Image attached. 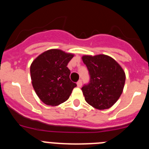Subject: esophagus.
<instances>
[{
  "label": "esophagus",
  "instance_id": "obj_1",
  "mask_svg": "<svg viewBox=\"0 0 149 149\" xmlns=\"http://www.w3.org/2000/svg\"><path fill=\"white\" fill-rule=\"evenodd\" d=\"M77 86H78V87H81V86H82V81H81V80H80V81H78L77 82Z\"/></svg>",
  "mask_w": 149,
  "mask_h": 149
}]
</instances>
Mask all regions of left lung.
<instances>
[{
  "label": "left lung",
  "instance_id": "8db88e82",
  "mask_svg": "<svg viewBox=\"0 0 149 149\" xmlns=\"http://www.w3.org/2000/svg\"><path fill=\"white\" fill-rule=\"evenodd\" d=\"M90 80L82 87L86 101L98 110L111 107L123 91L125 74L114 59L104 54L82 56Z\"/></svg>",
  "mask_w": 149,
  "mask_h": 149
}]
</instances>
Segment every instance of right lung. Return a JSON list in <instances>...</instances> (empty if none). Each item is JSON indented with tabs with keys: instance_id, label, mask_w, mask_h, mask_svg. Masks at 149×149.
Listing matches in <instances>:
<instances>
[{
	"instance_id": "right-lung-1",
	"label": "right lung",
	"mask_w": 149,
	"mask_h": 149,
	"mask_svg": "<svg viewBox=\"0 0 149 149\" xmlns=\"http://www.w3.org/2000/svg\"><path fill=\"white\" fill-rule=\"evenodd\" d=\"M74 54L59 49H51L41 54L30 65V77L36 93L49 106H57L69 98L77 86L69 78L67 65Z\"/></svg>"
}]
</instances>
